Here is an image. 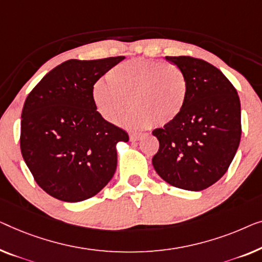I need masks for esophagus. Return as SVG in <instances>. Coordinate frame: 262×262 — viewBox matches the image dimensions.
Masks as SVG:
<instances>
[{
    "label": "esophagus",
    "mask_w": 262,
    "mask_h": 262,
    "mask_svg": "<svg viewBox=\"0 0 262 262\" xmlns=\"http://www.w3.org/2000/svg\"><path fill=\"white\" fill-rule=\"evenodd\" d=\"M143 137H144V135H142V134H131L130 140L131 142H138V140H140Z\"/></svg>",
    "instance_id": "esophagus-1"
}]
</instances>
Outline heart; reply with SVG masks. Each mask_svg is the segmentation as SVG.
I'll list each match as a JSON object with an SVG mask.
<instances>
[{
    "instance_id": "b5f03b06",
    "label": "heart",
    "mask_w": 262,
    "mask_h": 262,
    "mask_svg": "<svg viewBox=\"0 0 262 262\" xmlns=\"http://www.w3.org/2000/svg\"><path fill=\"white\" fill-rule=\"evenodd\" d=\"M108 82L93 86L97 111L110 123H118L128 108L135 113L127 123L144 128L173 122L183 111L188 98V80L177 65L147 59H132L107 73Z\"/></svg>"
}]
</instances>
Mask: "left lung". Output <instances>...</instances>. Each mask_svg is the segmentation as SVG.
Segmentation results:
<instances>
[{"label":"left lung","instance_id":"8db88e82","mask_svg":"<svg viewBox=\"0 0 262 262\" xmlns=\"http://www.w3.org/2000/svg\"><path fill=\"white\" fill-rule=\"evenodd\" d=\"M184 72L187 103L181 115L152 135L159 142L156 172L172 187L201 191L228 170L241 138L237 92L219 68L191 56H165Z\"/></svg>","mask_w":262,"mask_h":262}]
</instances>
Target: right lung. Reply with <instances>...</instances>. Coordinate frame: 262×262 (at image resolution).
<instances>
[{
    "label": "right lung",
    "mask_w": 262,
    "mask_h": 262,
    "mask_svg": "<svg viewBox=\"0 0 262 262\" xmlns=\"http://www.w3.org/2000/svg\"><path fill=\"white\" fill-rule=\"evenodd\" d=\"M124 59L67 60L45 75L25 101L22 157L36 183L55 199L87 200L115 175L117 143L128 136L99 115L92 91Z\"/></svg>",
    "instance_id": "right-lung-1"
}]
</instances>
